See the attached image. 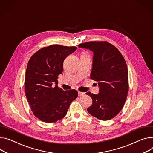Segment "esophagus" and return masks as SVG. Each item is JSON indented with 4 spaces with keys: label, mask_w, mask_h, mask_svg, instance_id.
I'll list each match as a JSON object with an SVG mask.
<instances>
[{
    "label": "esophagus",
    "mask_w": 153,
    "mask_h": 153,
    "mask_svg": "<svg viewBox=\"0 0 153 153\" xmlns=\"http://www.w3.org/2000/svg\"><path fill=\"white\" fill-rule=\"evenodd\" d=\"M85 95V93L84 92H82L80 91H78V96L81 97V96H83Z\"/></svg>",
    "instance_id": "1"
}]
</instances>
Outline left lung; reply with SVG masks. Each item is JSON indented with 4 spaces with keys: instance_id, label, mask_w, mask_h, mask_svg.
<instances>
[{
    "instance_id": "8db88e82",
    "label": "left lung",
    "mask_w": 153,
    "mask_h": 153,
    "mask_svg": "<svg viewBox=\"0 0 153 153\" xmlns=\"http://www.w3.org/2000/svg\"><path fill=\"white\" fill-rule=\"evenodd\" d=\"M79 48L93 52L91 78L98 82L97 94L88 92L92 98L88 113L106 121L116 116L123 108L128 91V69L121 53L107 42H89L78 45Z\"/></svg>"
}]
</instances>
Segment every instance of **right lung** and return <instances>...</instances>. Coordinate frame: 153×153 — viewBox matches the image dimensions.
Returning a JSON list of instances; mask_svg holds the SVG:
<instances>
[{
	"instance_id": "obj_1",
	"label": "right lung",
	"mask_w": 153,
	"mask_h": 153,
	"mask_svg": "<svg viewBox=\"0 0 153 153\" xmlns=\"http://www.w3.org/2000/svg\"><path fill=\"white\" fill-rule=\"evenodd\" d=\"M76 46L53 45L40 49L30 57L25 76V92L33 114L41 121L55 123L66 115L71 102L78 97L75 89L59 88L58 75L65 59Z\"/></svg>"
}]
</instances>
